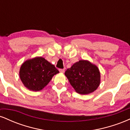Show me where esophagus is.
<instances>
[{
  "mask_svg": "<svg viewBox=\"0 0 130 130\" xmlns=\"http://www.w3.org/2000/svg\"><path fill=\"white\" fill-rule=\"evenodd\" d=\"M59 71L61 73H64L65 72V69H59Z\"/></svg>",
  "mask_w": 130,
  "mask_h": 130,
  "instance_id": "obj_1",
  "label": "esophagus"
}]
</instances>
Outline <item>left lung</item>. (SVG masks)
Listing matches in <instances>:
<instances>
[{"mask_svg":"<svg viewBox=\"0 0 130 130\" xmlns=\"http://www.w3.org/2000/svg\"><path fill=\"white\" fill-rule=\"evenodd\" d=\"M70 84L77 93L89 94L96 90L100 83V73L96 65L87 60H79L65 73Z\"/></svg>","mask_w":130,"mask_h":130,"instance_id":"left-lung-1","label":"left lung"}]
</instances>
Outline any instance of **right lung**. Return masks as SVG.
Masks as SVG:
<instances>
[{"instance_id": "right-lung-1", "label": "right lung", "mask_w": 130, "mask_h": 130, "mask_svg": "<svg viewBox=\"0 0 130 130\" xmlns=\"http://www.w3.org/2000/svg\"><path fill=\"white\" fill-rule=\"evenodd\" d=\"M59 71L55 66L41 57L34 58L22 63L19 71L21 81L29 90L39 91Z\"/></svg>"}]
</instances>
